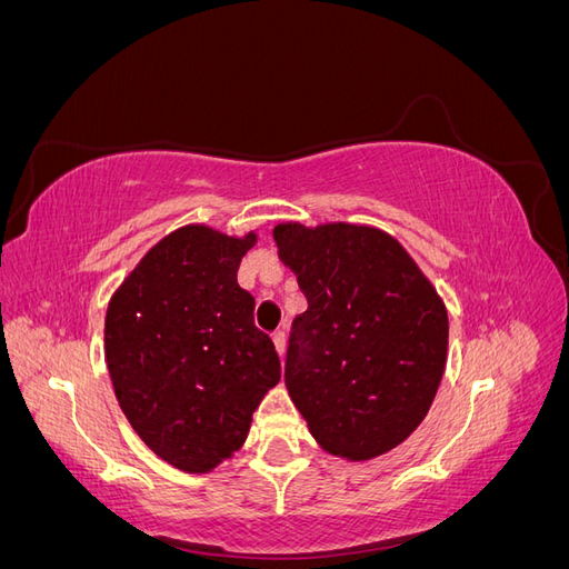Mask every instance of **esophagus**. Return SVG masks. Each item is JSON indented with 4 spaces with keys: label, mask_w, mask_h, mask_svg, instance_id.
Segmentation results:
<instances>
[{
    "label": "esophagus",
    "mask_w": 569,
    "mask_h": 569,
    "mask_svg": "<svg viewBox=\"0 0 569 569\" xmlns=\"http://www.w3.org/2000/svg\"><path fill=\"white\" fill-rule=\"evenodd\" d=\"M272 343H274V351H278V356L282 358L284 351H287V335H284L282 330L274 332V335H272Z\"/></svg>",
    "instance_id": "obj_1"
}]
</instances>
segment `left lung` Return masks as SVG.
Segmentation results:
<instances>
[{
	"label": "left lung",
	"mask_w": 569,
	"mask_h": 569,
	"mask_svg": "<svg viewBox=\"0 0 569 569\" xmlns=\"http://www.w3.org/2000/svg\"><path fill=\"white\" fill-rule=\"evenodd\" d=\"M308 311L284 385L320 449L363 462L403 443L429 412L449 356V313L389 232L353 222L272 228Z\"/></svg>",
	"instance_id": "8db88e82"
}]
</instances>
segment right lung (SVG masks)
<instances>
[{
	"label": "right lung",
	"mask_w": 569,
	"mask_h": 569,
	"mask_svg": "<svg viewBox=\"0 0 569 569\" xmlns=\"http://www.w3.org/2000/svg\"><path fill=\"white\" fill-rule=\"evenodd\" d=\"M258 242L192 222L166 234L107 308L104 356L140 439L173 468L213 472L244 446L280 358L237 270Z\"/></svg>",
	"instance_id": "add662e5"
}]
</instances>
